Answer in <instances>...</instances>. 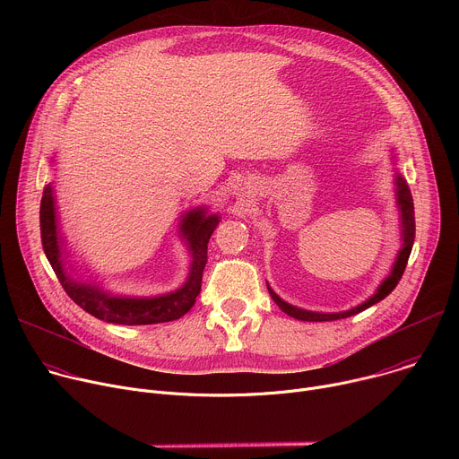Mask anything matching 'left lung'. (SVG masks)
I'll use <instances>...</instances> for the list:
<instances>
[{"label":"left lung","instance_id":"8db88e82","mask_svg":"<svg viewBox=\"0 0 459 459\" xmlns=\"http://www.w3.org/2000/svg\"><path fill=\"white\" fill-rule=\"evenodd\" d=\"M396 195H398V207H400V212H402V248L398 252V257H396V264L394 267H392L390 274L383 280V283L377 287L376 294L370 296L367 301H363L361 305L351 308V310H345V312H312V310H303V308H298L287 301H283L269 285V292L274 299V303L289 316L296 317V319H301V321H334V319H343V317H349V316H354L372 305H376L377 301H381L383 298H386L392 290L396 289V285L400 283L403 273H405V267H407V261H409V255H411V250H412V245H414V234H416V221H414V202H412V194H411V188L405 181V178H402L400 174H396Z\"/></svg>","mask_w":459,"mask_h":459}]
</instances>
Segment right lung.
<instances>
[{
	"mask_svg": "<svg viewBox=\"0 0 459 459\" xmlns=\"http://www.w3.org/2000/svg\"><path fill=\"white\" fill-rule=\"evenodd\" d=\"M54 204L56 202L52 185H47L43 188V198L39 207L43 250L65 292H67L69 298L85 312L92 314L98 319L116 325H154L179 319L192 308L195 298H198L202 290L204 269L207 265L209 239L216 225L220 223V218L216 214L209 216L205 207H198L181 216L183 220L179 223V232L185 238L192 257L188 278L181 289L154 298H125L107 294L100 287L74 280L69 274L67 267H65L67 264H65V250L61 248L63 238L57 229Z\"/></svg>",
	"mask_w": 459,
	"mask_h": 459,
	"instance_id": "add662e5",
	"label": "right lung"
}]
</instances>
